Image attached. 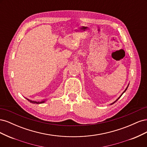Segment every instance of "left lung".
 Here are the masks:
<instances>
[{
    "mask_svg": "<svg viewBox=\"0 0 147 147\" xmlns=\"http://www.w3.org/2000/svg\"><path fill=\"white\" fill-rule=\"evenodd\" d=\"M129 84H128V85H127V86L126 87V88L125 89V90H124V91L123 92V93H122V94H121V95H120V96H119V97H118V99H117L116 100H115V101H114L113 102H112V104H110V105H112V104H113L115 103V102H117V100H118V99H119L120 98V97H121V96H122V95L123 94V93H124V92H125V91H126L127 90V88H128V86H129Z\"/></svg>",
    "mask_w": 147,
    "mask_h": 147,
    "instance_id": "obj_1",
    "label": "left lung"
}]
</instances>
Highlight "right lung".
Masks as SVG:
<instances>
[{
  "instance_id": "right-lung-1",
  "label": "right lung",
  "mask_w": 147,
  "mask_h": 147,
  "mask_svg": "<svg viewBox=\"0 0 147 147\" xmlns=\"http://www.w3.org/2000/svg\"><path fill=\"white\" fill-rule=\"evenodd\" d=\"M25 98L27 99L29 102H31V103H32V104H43V103H44V102H45L47 100V99H44L43 100H42V101H35V100H30V99H28V98H26V97H25Z\"/></svg>"
}]
</instances>
